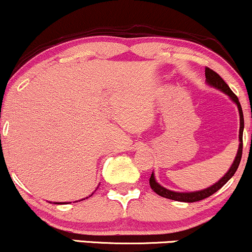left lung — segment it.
I'll return each mask as SVG.
<instances>
[{"mask_svg": "<svg viewBox=\"0 0 252 252\" xmlns=\"http://www.w3.org/2000/svg\"><path fill=\"white\" fill-rule=\"evenodd\" d=\"M205 76H206V82L209 85L213 86V88L220 90V91L224 92L225 94H227L228 97L231 98L233 103H236L237 108H238L239 111V147H238V152H237V155L235 158V161H233L232 166L230 167V169L227 170V173L225 174L222 178L219 180L218 182H216L215 185H212L211 187H207V189H201V190H195V192H174V190H170L164 189L163 186H161L160 184H158L155 180L154 173H152V176L149 179V185L152 187V189L154 190L156 194L163 196V198L167 199H172V200L175 201H182V202H194V201H199L202 200L205 198H209L210 195H212L213 193H216L217 190H219L224 186L226 182L232 178L233 174L236 173L237 168H238L239 162H241L242 158V153H243V130H244V117H243V110L241 106V103H239L238 97L231 91V89L228 88V85L226 83L222 80V78L219 76L217 72H215L211 68L206 67L205 68Z\"/></svg>", "mask_w": 252, "mask_h": 252, "instance_id": "1", "label": "left lung"}]
</instances>
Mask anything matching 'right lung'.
<instances>
[{
    "label": "right lung",
    "instance_id": "obj_1",
    "mask_svg": "<svg viewBox=\"0 0 252 252\" xmlns=\"http://www.w3.org/2000/svg\"><path fill=\"white\" fill-rule=\"evenodd\" d=\"M53 204H63V202H53ZM63 204H66V202H63Z\"/></svg>",
    "mask_w": 252,
    "mask_h": 252
}]
</instances>
